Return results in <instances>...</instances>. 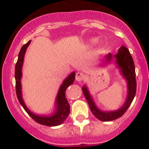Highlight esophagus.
Instances as JSON below:
<instances>
[{
  "instance_id": "obj_1",
  "label": "esophagus",
  "mask_w": 149,
  "mask_h": 149,
  "mask_svg": "<svg viewBox=\"0 0 149 149\" xmlns=\"http://www.w3.org/2000/svg\"><path fill=\"white\" fill-rule=\"evenodd\" d=\"M85 78H86V76H85V75L84 74V73H80V72L76 73V80H77V81H78V82L82 81V80H85Z\"/></svg>"
}]
</instances>
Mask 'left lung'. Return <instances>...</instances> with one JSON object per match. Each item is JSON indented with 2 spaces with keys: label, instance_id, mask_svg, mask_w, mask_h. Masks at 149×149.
<instances>
[{
  "label": "left lung",
  "instance_id": "8db88e82",
  "mask_svg": "<svg viewBox=\"0 0 149 149\" xmlns=\"http://www.w3.org/2000/svg\"><path fill=\"white\" fill-rule=\"evenodd\" d=\"M111 57V54H109L107 56V59L110 60ZM114 57H116V62L121 69V72H122L123 75L127 80L128 97L123 107L119 110L116 111L107 113L101 111L95 107L86 87L83 86V88H82L83 94H84L89 106H90L92 113L97 119H99L101 121H111L121 117L130 106L131 103L134 98L135 94H136V81L135 67L134 61H133L132 57L130 53V51L128 50L127 47H125V46H122L118 50V54H116Z\"/></svg>",
  "mask_w": 149,
  "mask_h": 149
}]
</instances>
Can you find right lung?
Masks as SVG:
<instances>
[{
	"label": "right lung",
	"mask_w": 149,
	"mask_h": 149,
	"mask_svg": "<svg viewBox=\"0 0 149 149\" xmlns=\"http://www.w3.org/2000/svg\"><path fill=\"white\" fill-rule=\"evenodd\" d=\"M31 40H29L27 43L24 45L22 47L20 52L19 53L18 59L16 63V66H15V81H16V85H15V88H16V94L17 99L19 102V103L24 108V109L26 111V112L29 115L31 118H33L36 122L42 125L46 126H57L59 125L64 122L65 120L67 118L70 113V106L69 102L66 98V95H65V92L67 89L68 87L71 84H73L75 80V73H72L70 74L67 78L64 80V83L60 87V89L59 90V93H58L57 97V112L52 116L49 117H42V116H38L36 115H34L31 112L27 109L26 107L25 106L23 100H22V92H21V83H20V80H21L22 77V64H23L24 57V54L26 48L29 45Z\"/></svg>",
	"instance_id": "1"
}]
</instances>
